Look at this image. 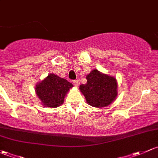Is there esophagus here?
<instances>
[{"instance_id":"obj_1","label":"esophagus","mask_w":158,"mask_h":158,"mask_svg":"<svg viewBox=\"0 0 158 158\" xmlns=\"http://www.w3.org/2000/svg\"><path fill=\"white\" fill-rule=\"evenodd\" d=\"M73 84H74V86L77 87L79 85V81L78 80H74V81H73Z\"/></svg>"}]
</instances>
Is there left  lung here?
Masks as SVG:
<instances>
[{
    "label": "left lung",
    "instance_id": "left-lung-1",
    "mask_svg": "<svg viewBox=\"0 0 158 158\" xmlns=\"http://www.w3.org/2000/svg\"><path fill=\"white\" fill-rule=\"evenodd\" d=\"M87 83L80 86V90L87 103L94 107L106 106L117 96V81L115 77L93 70L87 75Z\"/></svg>",
    "mask_w": 158,
    "mask_h": 158
}]
</instances>
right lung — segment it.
<instances>
[{
	"mask_svg": "<svg viewBox=\"0 0 158 158\" xmlns=\"http://www.w3.org/2000/svg\"><path fill=\"white\" fill-rule=\"evenodd\" d=\"M72 87L67 80L51 74L37 84L35 92L44 106L55 108L63 103L66 94Z\"/></svg>",
	"mask_w": 158,
	"mask_h": 158,
	"instance_id": "1",
	"label": "right lung"
}]
</instances>
